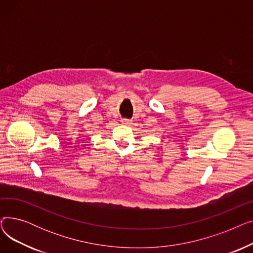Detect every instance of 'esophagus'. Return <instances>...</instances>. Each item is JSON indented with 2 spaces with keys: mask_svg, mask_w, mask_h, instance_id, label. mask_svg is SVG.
<instances>
[{
  "mask_svg": "<svg viewBox=\"0 0 253 253\" xmlns=\"http://www.w3.org/2000/svg\"><path fill=\"white\" fill-rule=\"evenodd\" d=\"M122 124H124V125H129V124H130V121H129V120H127V119H123V120H122Z\"/></svg>",
  "mask_w": 253,
  "mask_h": 253,
  "instance_id": "obj_1",
  "label": "esophagus"
}]
</instances>
